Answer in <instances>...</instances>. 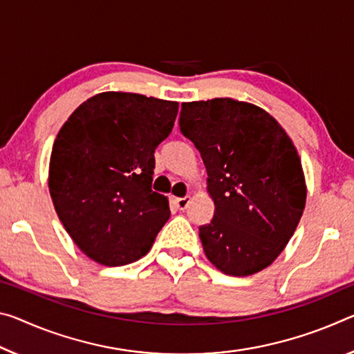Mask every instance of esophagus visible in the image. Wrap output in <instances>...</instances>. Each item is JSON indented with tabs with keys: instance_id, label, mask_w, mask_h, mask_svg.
I'll return each mask as SVG.
<instances>
[{
	"instance_id": "obj_1",
	"label": "esophagus",
	"mask_w": 354,
	"mask_h": 354,
	"mask_svg": "<svg viewBox=\"0 0 354 354\" xmlns=\"http://www.w3.org/2000/svg\"><path fill=\"white\" fill-rule=\"evenodd\" d=\"M189 201H190V197H179V198H175V205H176L178 209L184 211L187 207Z\"/></svg>"
}]
</instances>
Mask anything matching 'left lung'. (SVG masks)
<instances>
[{
  "label": "left lung",
  "mask_w": 354,
  "mask_h": 354,
  "mask_svg": "<svg viewBox=\"0 0 354 354\" xmlns=\"http://www.w3.org/2000/svg\"><path fill=\"white\" fill-rule=\"evenodd\" d=\"M179 127L200 151L216 211L200 227L207 260L228 276L268 268L293 236L306 206L301 159L283 127L230 97L184 102Z\"/></svg>",
  "instance_id": "obj_1"
}]
</instances>
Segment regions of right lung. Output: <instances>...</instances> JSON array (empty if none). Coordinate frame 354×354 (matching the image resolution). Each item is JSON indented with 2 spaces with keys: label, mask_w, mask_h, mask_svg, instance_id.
I'll return each instance as SVG.
<instances>
[{
  "label": "right lung",
  "mask_w": 354,
  "mask_h": 354,
  "mask_svg": "<svg viewBox=\"0 0 354 354\" xmlns=\"http://www.w3.org/2000/svg\"><path fill=\"white\" fill-rule=\"evenodd\" d=\"M178 102L106 91L85 100L59 129L48 189L66 232L83 254L122 266L149 252L170 217L153 192L154 151L170 136Z\"/></svg>",
  "instance_id": "obj_1"
}]
</instances>
